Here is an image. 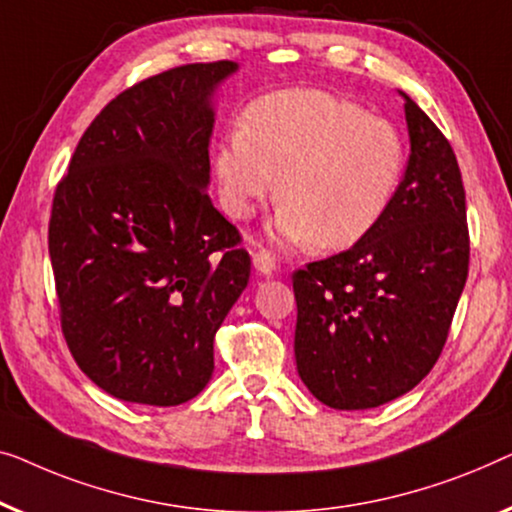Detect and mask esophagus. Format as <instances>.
I'll use <instances>...</instances> for the list:
<instances>
[{
	"label": "esophagus",
	"mask_w": 512,
	"mask_h": 512,
	"mask_svg": "<svg viewBox=\"0 0 512 512\" xmlns=\"http://www.w3.org/2000/svg\"><path fill=\"white\" fill-rule=\"evenodd\" d=\"M253 266L257 273H262V276H271V273L276 271V259H273L269 250H259V253L253 255Z\"/></svg>",
	"instance_id": "obj_1"
}]
</instances>
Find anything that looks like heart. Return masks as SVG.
Segmentation results:
<instances>
[{"label":"heart","instance_id":"heart-1","mask_svg":"<svg viewBox=\"0 0 512 512\" xmlns=\"http://www.w3.org/2000/svg\"><path fill=\"white\" fill-rule=\"evenodd\" d=\"M406 150L394 125L350 99L292 88L255 99L215 146L220 204L248 220L276 192L271 236L325 250L355 246L399 190Z\"/></svg>","mask_w":512,"mask_h":512}]
</instances>
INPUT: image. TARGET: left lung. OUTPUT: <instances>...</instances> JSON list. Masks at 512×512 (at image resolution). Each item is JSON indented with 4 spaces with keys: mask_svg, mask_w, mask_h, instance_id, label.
Returning a JSON list of instances; mask_svg holds the SVG:
<instances>
[{
    "mask_svg": "<svg viewBox=\"0 0 512 512\" xmlns=\"http://www.w3.org/2000/svg\"><path fill=\"white\" fill-rule=\"evenodd\" d=\"M399 95L410 155L390 211L350 250L292 276L299 378L336 410L383 406L434 369L469 276L457 157L429 115Z\"/></svg>",
    "mask_w": 512,
    "mask_h": 512,
    "instance_id": "obj_1",
    "label": "left lung"
}]
</instances>
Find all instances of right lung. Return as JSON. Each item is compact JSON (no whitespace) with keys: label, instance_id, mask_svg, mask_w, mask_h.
Instances as JSON below:
<instances>
[{"label":"right lung","instance_id":"obj_1","mask_svg":"<svg viewBox=\"0 0 512 512\" xmlns=\"http://www.w3.org/2000/svg\"><path fill=\"white\" fill-rule=\"evenodd\" d=\"M239 64H185L122 92L78 141L48 227L62 331L111 397L178 406L213 376V338L250 278L208 197L215 92Z\"/></svg>","mask_w":512,"mask_h":512}]
</instances>
